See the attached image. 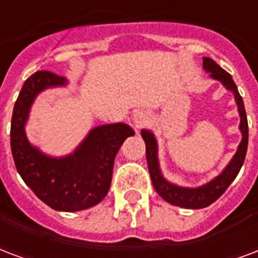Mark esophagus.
Listing matches in <instances>:
<instances>
[{"label":"esophagus","instance_id":"obj_1","mask_svg":"<svg viewBox=\"0 0 258 258\" xmlns=\"http://www.w3.org/2000/svg\"><path fill=\"white\" fill-rule=\"evenodd\" d=\"M134 123L137 125V128H142L145 125H148L149 116L146 113H144V112H138L134 116Z\"/></svg>","mask_w":258,"mask_h":258}]
</instances>
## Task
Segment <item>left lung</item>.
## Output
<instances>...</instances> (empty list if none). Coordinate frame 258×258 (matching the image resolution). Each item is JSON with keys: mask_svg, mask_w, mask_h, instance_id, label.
Masks as SVG:
<instances>
[{"mask_svg": "<svg viewBox=\"0 0 258 258\" xmlns=\"http://www.w3.org/2000/svg\"><path fill=\"white\" fill-rule=\"evenodd\" d=\"M202 60H204L202 67H204L205 72L209 74L213 81L220 82L227 90L234 94L236 106H238V113L241 117L239 131L242 134V139L238 145L235 154L232 156L226 168L212 180L202 186H198V187H183V186L175 184V183L167 180L161 172L160 161H158V144L154 134L150 130L144 128L141 131V135L146 145V161H148L149 173L152 177L154 190L158 192V196L163 198L164 201L169 202L171 205H175V207L186 208V209L207 208L216 201L217 198L221 197V194L226 191L241 171L243 161H245L247 139H249V127H247L245 105H243V100H242L232 78L227 71L223 70L220 66H217L216 62L209 57H204Z\"/></svg>", "mask_w": 258, "mask_h": 258, "instance_id": "left-lung-1", "label": "left lung"}]
</instances>
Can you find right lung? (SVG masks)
Segmentation results:
<instances>
[{"label":"right lung","instance_id":"1","mask_svg":"<svg viewBox=\"0 0 258 258\" xmlns=\"http://www.w3.org/2000/svg\"><path fill=\"white\" fill-rule=\"evenodd\" d=\"M68 85L66 78L39 71L23 85L11 123V149L19 175L42 202L60 212H78L100 204L112 182L114 157L135 131L125 123L98 125L72 153L54 157L28 141L26 124L42 91Z\"/></svg>","mask_w":258,"mask_h":258}]
</instances>
